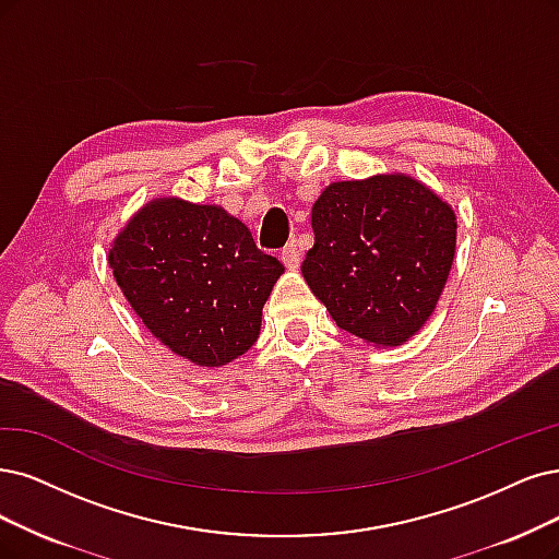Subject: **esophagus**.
<instances>
[{
    "instance_id": "34e87169",
    "label": "esophagus",
    "mask_w": 559,
    "mask_h": 559,
    "mask_svg": "<svg viewBox=\"0 0 559 559\" xmlns=\"http://www.w3.org/2000/svg\"><path fill=\"white\" fill-rule=\"evenodd\" d=\"M281 260H283V264H285L287 269H297V266H299V262H301V251H299L297 241H290V243L283 246Z\"/></svg>"
}]
</instances>
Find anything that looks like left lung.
Here are the masks:
<instances>
[{
    "instance_id": "left-lung-1",
    "label": "left lung",
    "mask_w": 559,
    "mask_h": 559,
    "mask_svg": "<svg viewBox=\"0 0 559 559\" xmlns=\"http://www.w3.org/2000/svg\"><path fill=\"white\" fill-rule=\"evenodd\" d=\"M301 274L353 336L396 347L436 311L456 253V214L407 175L329 183Z\"/></svg>"
}]
</instances>
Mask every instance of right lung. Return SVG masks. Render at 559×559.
Wrapping results in <instances>:
<instances>
[{"label":"right lung","instance_id":"1","mask_svg":"<svg viewBox=\"0 0 559 559\" xmlns=\"http://www.w3.org/2000/svg\"><path fill=\"white\" fill-rule=\"evenodd\" d=\"M110 266L142 324L175 355L216 368L258 341L283 264L216 204L158 198L127 223Z\"/></svg>","mask_w":559,"mask_h":559}]
</instances>
